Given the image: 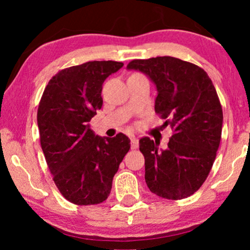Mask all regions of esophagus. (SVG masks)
<instances>
[{
  "instance_id": "esophagus-1",
  "label": "esophagus",
  "mask_w": 250,
  "mask_h": 250,
  "mask_svg": "<svg viewBox=\"0 0 250 250\" xmlns=\"http://www.w3.org/2000/svg\"><path fill=\"white\" fill-rule=\"evenodd\" d=\"M139 146V142H138L137 138H132L131 139V148L132 149H136Z\"/></svg>"
}]
</instances>
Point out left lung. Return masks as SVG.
I'll return each instance as SVG.
<instances>
[{
    "mask_svg": "<svg viewBox=\"0 0 250 250\" xmlns=\"http://www.w3.org/2000/svg\"><path fill=\"white\" fill-rule=\"evenodd\" d=\"M157 85L154 110L173 130L166 149L148 137L139 140L145 158V181L152 193L169 200L188 198L212 169L222 132V106L207 72L179 58L133 60Z\"/></svg>",
    "mask_w": 250,
    "mask_h": 250,
    "instance_id": "1",
    "label": "left lung"
}]
</instances>
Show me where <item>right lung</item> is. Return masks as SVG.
I'll use <instances>...</instances> for the list:
<instances>
[{
    "label": "right lung",
    "mask_w": 250,
    "mask_h": 250,
    "mask_svg": "<svg viewBox=\"0 0 250 250\" xmlns=\"http://www.w3.org/2000/svg\"><path fill=\"white\" fill-rule=\"evenodd\" d=\"M124 64L86 62L61 70L44 89L37 124L54 183L67 201L78 206L105 201L114 174L130 149L124 133L95 136L89 122L103 105V83Z\"/></svg>",
    "instance_id": "obj_1"
}]
</instances>
